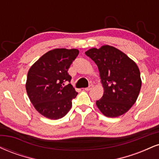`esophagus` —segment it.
<instances>
[{
	"label": "esophagus",
	"mask_w": 159,
	"mask_h": 159,
	"mask_svg": "<svg viewBox=\"0 0 159 159\" xmlns=\"http://www.w3.org/2000/svg\"><path fill=\"white\" fill-rule=\"evenodd\" d=\"M93 87V84H90L88 87L85 88L84 90H86V91H89V90H90V89H91Z\"/></svg>",
	"instance_id": "obj_1"
}]
</instances>
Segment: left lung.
Segmentation results:
<instances>
[{
	"mask_svg": "<svg viewBox=\"0 0 159 159\" xmlns=\"http://www.w3.org/2000/svg\"><path fill=\"white\" fill-rule=\"evenodd\" d=\"M85 54L98 66L104 95L96 101L99 110L107 117L127 112L136 101L141 87L137 64L123 52L112 46L92 48Z\"/></svg>",
	"mask_w": 159,
	"mask_h": 159,
	"instance_id": "8db88e82",
	"label": "left lung"
}]
</instances>
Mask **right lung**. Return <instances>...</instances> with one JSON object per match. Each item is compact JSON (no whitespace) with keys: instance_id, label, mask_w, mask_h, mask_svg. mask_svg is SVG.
<instances>
[{"instance_id":"add662e5","label":"right lung","mask_w":159,"mask_h":159,"mask_svg":"<svg viewBox=\"0 0 159 159\" xmlns=\"http://www.w3.org/2000/svg\"><path fill=\"white\" fill-rule=\"evenodd\" d=\"M79 51L54 49L42 55L30 67L26 83V93L35 110L49 119L57 120L67 114L72 100L77 96L68 73Z\"/></svg>"}]
</instances>
